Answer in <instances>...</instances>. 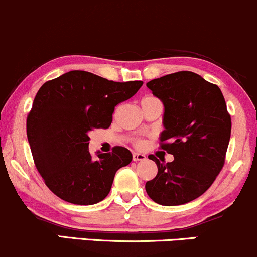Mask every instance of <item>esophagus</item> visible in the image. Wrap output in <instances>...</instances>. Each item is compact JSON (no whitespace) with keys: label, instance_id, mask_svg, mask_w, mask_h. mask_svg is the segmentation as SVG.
<instances>
[{"label":"esophagus","instance_id":"obj_1","mask_svg":"<svg viewBox=\"0 0 257 257\" xmlns=\"http://www.w3.org/2000/svg\"><path fill=\"white\" fill-rule=\"evenodd\" d=\"M132 159H134V161H144L147 159V156L141 153H134L132 154Z\"/></svg>","mask_w":257,"mask_h":257}]
</instances>
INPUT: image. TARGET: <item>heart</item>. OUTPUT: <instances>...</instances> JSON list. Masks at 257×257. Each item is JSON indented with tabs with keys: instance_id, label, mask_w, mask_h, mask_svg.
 I'll return each mask as SVG.
<instances>
[{
	"instance_id": "b5f03b06",
	"label": "heart",
	"mask_w": 257,
	"mask_h": 257,
	"mask_svg": "<svg viewBox=\"0 0 257 257\" xmlns=\"http://www.w3.org/2000/svg\"><path fill=\"white\" fill-rule=\"evenodd\" d=\"M146 98H152V97H146ZM137 146H140V147H142V146H143V142H142V141H140V142H138V143H137Z\"/></svg>"
}]
</instances>
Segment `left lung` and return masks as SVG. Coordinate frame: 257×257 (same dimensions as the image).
<instances>
[{
	"mask_svg": "<svg viewBox=\"0 0 257 257\" xmlns=\"http://www.w3.org/2000/svg\"><path fill=\"white\" fill-rule=\"evenodd\" d=\"M147 86L164 103L161 148L172 162L149 159L158 174L147 194L161 206H180L203 195L224 167L231 137V116L218 85L182 71L150 80Z\"/></svg>",
	"mask_w": 257,
	"mask_h": 257,
	"instance_id": "1",
	"label": "left lung"
}]
</instances>
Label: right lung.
Instances as JSON below:
<instances>
[{
	"mask_svg": "<svg viewBox=\"0 0 257 257\" xmlns=\"http://www.w3.org/2000/svg\"><path fill=\"white\" fill-rule=\"evenodd\" d=\"M142 85L141 80L117 83L71 71L41 86L27 115V140L39 174L57 197L81 206L107 197L116 171L132 161V154L114 147L93 158L89 132L109 127L115 105Z\"/></svg>",
	"mask_w": 257,
	"mask_h": 257,
	"instance_id": "obj_1",
	"label": "right lung"
}]
</instances>
